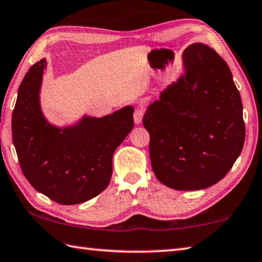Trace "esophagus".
Returning a JSON list of instances; mask_svg holds the SVG:
<instances>
[{
	"label": "esophagus",
	"instance_id": "34e87169",
	"mask_svg": "<svg viewBox=\"0 0 262 262\" xmlns=\"http://www.w3.org/2000/svg\"><path fill=\"white\" fill-rule=\"evenodd\" d=\"M142 116H144V108H142V107L136 108L135 114H133V118H135L136 124H140L141 121H142Z\"/></svg>",
	"mask_w": 262,
	"mask_h": 262
}]
</instances>
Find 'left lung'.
Here are the masks:
<instances>
[{
	"label": "left lung",
	"instance_id": "1",
	"mask_svg": "<svg viewBox=\"0 0 262 262\" xmlns=\"http://www.w3.org/2000/svg\"><path fill=\"white\" fill-rule=\"evenodd\" d=\"M182 61L185 73L149 105L142 124L160 182L199 190L223 179L243 149V105L228 65L213 49L191 44Z\"/></svg>",
	"mask_w": 262,
	"mask_h": 262
}]
</instances>
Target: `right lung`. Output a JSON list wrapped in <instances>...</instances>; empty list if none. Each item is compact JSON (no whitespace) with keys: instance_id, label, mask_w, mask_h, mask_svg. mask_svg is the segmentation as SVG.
Returning <instances> with one entry per match:
<instances>
[{"instance_id":"add662e5","label":"right lung","mask_w":262,"mask_h":262,"mask_svg":"<svg viewBox=\"0 0 262 262\" xmlns=\"http://www.w3.org/2000/svg\"><path fill=\"white\" fill-rule=\"evenodd\" d=\"M46 59L29 68L12 113V140L24 176L59 204H80L110 185L113 154L133 127V107L103 117L83 116L76 124H50L39 105Z\"/></svg>"}]
</instances>
